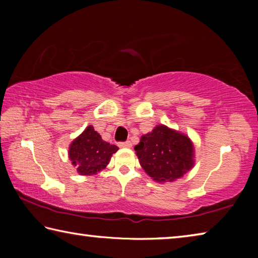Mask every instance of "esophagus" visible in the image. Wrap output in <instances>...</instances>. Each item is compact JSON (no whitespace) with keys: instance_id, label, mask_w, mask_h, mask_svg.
<instances>
[{"instance_id":"esophagus-1","label":"esophagus","mask_w":258,"mask_h":258,"mask_svg":"<svg viewBox=\"0 0 258 258\" xmlns=\"http://www.w3.org/2000/svg\"><path fill=\"white\" fill-rule=\"evenodd\" d=\"M118 146L120 148H131L132 147V142L131 141H125V142H119Z\"/></svg>"}]
</instances>
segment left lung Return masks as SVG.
I'll return each instance as SVG.
<instances>
[{
  "instance_id": "8db88e82",
  "label": "left lung",
  "mask_w": 258,
  "mask_h": 258,
  "mask_svg": "<svg viewBox=\"0 0 258 258\" xmlns=\"http://www.w3.org/2000/svg\"><path fill=\"white\" fill-rule=\"evenodd\" d=\"M140 165L158 182L182 177L194 166V146L190 139L165 125L143 135L134 147Z\"/></svg>"
}]
</instances>
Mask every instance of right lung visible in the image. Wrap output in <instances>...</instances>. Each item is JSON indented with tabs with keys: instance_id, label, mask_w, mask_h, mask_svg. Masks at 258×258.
<instances>
[{
	"instance_id": "obj_1",
	"label": "right lung",
	"mask_w": 258,
	"mask_h": 258,
	"mask_svg": "<svg viewBox=\"0 0 258 258\" xmlns=\"http://www.w3.org/2000/svg\"><path fill=\"white\" fill-rule=\"evenodd\" d=\"M117 150L118 147L103 141L93 126H89L73 141L69 148V158L81 175H94L106 168Z\"/></svg>"
}]
</instances>
